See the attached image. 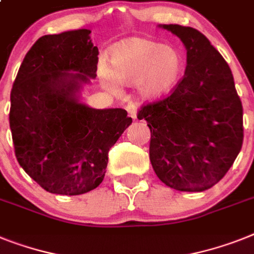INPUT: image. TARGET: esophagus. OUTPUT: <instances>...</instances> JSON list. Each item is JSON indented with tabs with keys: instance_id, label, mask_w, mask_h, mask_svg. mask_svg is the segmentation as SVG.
Listing matches in <instances>:
<instances>
[{
	"instance_id": "1",
	"label": "esophagus",
	"mask_w": 254,
	"mask_h": 254,
	"mask_svg": "<svg viewBox=\"0 0 254 254\" xmlns=\"http://www.w3.org/2000/svg\"><path fill=\"white\" fill-rule=\"evenodd\" d=\"M126 109H127V112H128L129 117H131L132 119L137 118V108H136V105L133 104V102H129Z\"/></svg>"
}]
</instances>
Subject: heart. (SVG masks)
<instances>
[{
    "instance_id": "b5f03b06",
    "label": "heart",
    "mask_w": 254,
    "mask_h": 254,
    "mask_svg": "<svg viewBox=\"0 0 254 254\" xmlns=\"http://www.w3.org/2000/svg\"><path fill=\"white\" fill-rule=\"evenodd\" d=\"M112 71L101 67L102 84L113 92L118 84L135 85L144 100H158L173 91L183 72V58L174 48L154 40L132 37L115 45L110 54Z\"/></svg>"
}]
</instances>
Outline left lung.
Returning <instances> with one entry per match:
<instances>
[{
    "mask_svg": "<svg viewBox=\"0 0 254 254\" xmlns=\"http://www.w3.org/2000/svg\"><path fill=\"white\" fill-rule=\"evenodd\" d=\"M182 40L187 67L166 98L137 113L150 128L149 158L162 183L202 192L225 177L242 149L243 105L230 66L190 27L161 24Z\"/></svg>",
    "mask_w": 254,
    "mask_h": 254,
    "instance_id": "8db88e82",
    "label": "left lung"
}]
</instances>
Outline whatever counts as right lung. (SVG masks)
<instances>
[{"label": "right lung", "mask_w": 254, "mask_h": 254, "mask_svg": "<svg viewBox=\"0 0 254 254\" xmlns=\"http://www.w3.org/2000/svg\"><path fill=\"white\" fill-rule=\"evenodd\" d=\"M89 29L40 37L23 60L10 94V129L19 165L50 193H87L104 180L109 150L132 123L123 109L80 102L97 76Z\"/></svg>", "instance_id": "1"}]
</instances>
